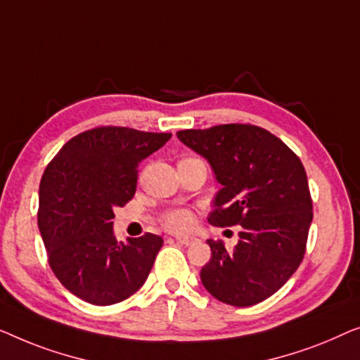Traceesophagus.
<instances>
[{
  "label": "esophagus",
  "mask_w": 360,
  "mask_h": 360,
  "mask_svg": "<svg viewBox=\"0 0 360 360\" xmlns=\"http://www.w3.org/2000/svg\"><path fill=\"white\" fill-rule=\"evenodd\" d=\"M176 241H178L179 245L189 246V245H192V243L195 241V238H194V236H189V235H186V236H176Z\"/></svg>",
  "instance_id": "1"
}]
</instances>
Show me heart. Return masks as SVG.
<instances>
[{"label": "heart", "instance_id": "obj_1", "mask_svg": "<svg viewBox=\"0 0 360 360\" xmlns=\"http://www.w3.org/2000/svg\"><path fill=\"white\" fill-rule=\"evenodd\" d=\"M163 225L171 231H184L192 225V214L184 209L173 210L163 217Z\"/></svg>", "mask_w": 360, "mask_h": 360}]
</instances>
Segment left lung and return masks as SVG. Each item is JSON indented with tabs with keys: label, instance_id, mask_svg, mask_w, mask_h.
Returning <instances> with one entry per match:
<instances>
[{
	"label": "left lung",
	"instance_id": "1",
	"mask_svg": "<svg viewBox=\"0 0 360 360\" xmlns=\"http://www.w3.org/2000/svg\"><path fill=\"white\" fill-rule=\"evenodd\" d=\"M178 139L204 156L221 186L209 224L241 225L233 250L209 240L200 281L217 300L256 305L290 279L305 255L313 219L307 173L281 139L250 124L181 130Z\"/></svg>",
	"mask_w": 360,
	"mask_h": 360
}]
</instances>
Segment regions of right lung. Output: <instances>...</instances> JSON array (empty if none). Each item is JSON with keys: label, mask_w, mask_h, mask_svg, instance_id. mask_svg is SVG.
<instances>
[{"label": "right lung", "mask_w": 360, "mask_h": 360, "mask_svg": "<svg viewBox=\"0 0 360 360\" xmlns=\"http://www.w3.org/2000/svg\"><path fill=\"white\" fill-rule=\"evenodd\" d=\"M171 134L127 127L83 131L62 146L39 187V230L62 285L93 305H114L143 285L163 246L146 233L117 241L114 209L136 189L139 165Z\"/></svg>", "instance_id": "1"}]
</instances>
